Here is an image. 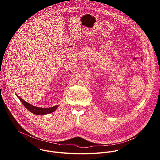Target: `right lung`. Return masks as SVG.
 Here are the masks:
<instances>
[{
	"label": "right lung",
	"instance_id": "1",
	"mask_svg": "<svg viewBox=\"0 0 160 160\" xmlns=\"http://www.w3.org/2000/svg\"><path fill=\"white\" fill-rule=\"evenodd\" d=\"M16 96L18 98V99L20 100V101L25 106V107L30 112H32L33 114H35V115H47V114L51 113L56 111V109L58 108V106H55L51 108H38L36 107L35 106H33L25 101H24L22 99H21L18 95L16 94Z\"/></svg>",
	"mask_w": 160,
	"mask_h": 160
}]
</instances>
